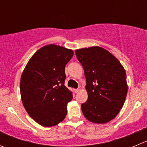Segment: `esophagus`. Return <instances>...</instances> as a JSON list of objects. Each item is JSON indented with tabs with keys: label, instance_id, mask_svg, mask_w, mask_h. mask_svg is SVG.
<instances>
[{
	"label": "esophagus",
	"instance_id": "34e87169",
	"mask_svg": "<svg viewBox=\"0 0 147 147\" xmlns=\"http://www.w3.org/2000/svg\"><path fill=\"white\" fill-rule=\"evenodd\" d=\"M80 90V88H77V89H75V93H78V92H79V91Z\"/></svg>",
	"mask_w": 147,
	"mask_h": 147
}]
</instances>
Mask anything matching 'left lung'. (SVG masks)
Listing matches in <instances>:
<instances>
[{
  "mask_svg": "<svg viewBox=\"0 0 147 147\" xmlns=\"http://www.w3.org/2000/svg\"><path fill=\"white\" fill-rule=\"evenodd\" d=\"M75 55L83 67L88 94L87 101L81 105L82 113L92 123L111 121L127 95L124 68L112 54L99 47L77 49Z\"/></svg>",
  "mask_w": 147,
  "mask_h": 147,
  "instance_id": "8db88e82",
  "label": "left lung"
}]
</instances>
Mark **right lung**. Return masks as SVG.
<instances>
[{"label":"right lung","instance_id":"right-lung-1","mask_svg":"<svg viewBox=\"0 0 147 147\" xmlns=\"http://www.w3.org/2000/svg\"><path fill=\"white\" fill-rule=\"evenodd\" d=\"M72 56L70 49L47 45L31 57L23 72L20 83L23 105L42 126L57 125L66 116L72 92L65 85V68Z\"/></svg>","mask_w":147,"mask_h":147}]
</instances>
